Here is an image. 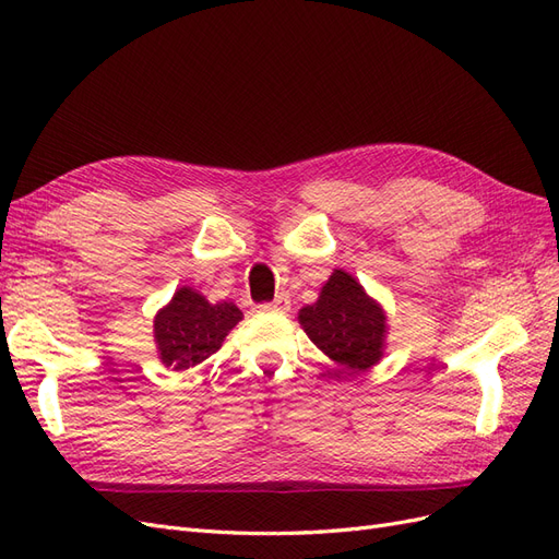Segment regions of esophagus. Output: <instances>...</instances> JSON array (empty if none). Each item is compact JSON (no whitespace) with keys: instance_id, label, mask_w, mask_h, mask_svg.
<instances>
[{"instance_id":"34e87169","label":"esophagus","mask_w":559,"mask_h":559,"mask_svg":"<svg viewBox=\"0 0 559 559\" xmlns=\"http://www.w3.org/2000/svg\"><path fill=\"white\" fill-rule=\"evenodd\" d=\"M292 302L286 296H277L275 300L270 302H261V306H257V312H289Z\"/></svg>"}]
</instances>
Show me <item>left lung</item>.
I'll use <instances>...</instances> for the list:
<instances>
[{"mask_svg":"<svg viewBox=\"0 0 559 559\" xmlns=\"http://www.w3.org/2000/svg\"><path fill=\"white\" fill-rule=\"evenodd\" d=\"M298 321L321 352L352 370H366L382 357L384 312L343 270H335L319 300L302 308Z\"/></svg>","mask_w":559,"mask_h":559,"instance_id":"left-lung-1","label":"left lung"}]
</instances>
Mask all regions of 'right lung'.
<instances>
[{"label": "right lung", "mask_w": 559, "mask_h": 559, "mask_svg": "<svg viewBox=\"0 0 559 559\" xmlns=\"http://www.w3.org/2000/svg\"><path fill=\"white\" fill-rule=\"evenodd\" d=\"M242 319L233 302H207L189 286H183L154 321V335L165 366L175 370L205 361L222 347L228 331Z\"/></svg>", "instance_id": "add662e5"}]
</instances>
